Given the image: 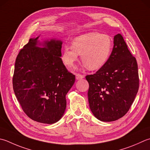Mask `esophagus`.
Segmentation results:
<instances>
[{
    "instance_id": "esophagus-1",
    "label": "esophagus",
    "mask_w": 150,
    "mask_h": 150,
    "mask_svg": "<svg viewBox=\"0 0 150 150\" xmlns=\"http://www.w3.org/2000/svg\"><path fill=\"white\" fill-rule=\"evenodd\" d=\"M75 77H76V79H83L84 78V75H81V74H79V73H77V74L75 75Z\"/></svg>"
}]
</instances>
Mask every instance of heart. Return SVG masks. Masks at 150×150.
I'll return each instance as SVG.
<instances>
[{"label":"heart","instance_id":"obj_1","mask_svg":"<svg viewBox=\"0 0 150 150\" xmlns=\"http://www.w3.org/2000/svg\"><path fill=\"white\" fill-rule=\"evenodd\" d=\"M113 47L109 35L99 32H90L75 38L71 47L66 45L62 54V60L68 67L74 66L79 54L85 67L97 70L103 67L110 57Z\"/></svg>","mask_w":150,"mask_h":150}]
</instances>
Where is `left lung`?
Wrapping results in <instances>:
<instances>
[{
    "label": "left lung",
    "instance_id": "obj_1",
    "mask_svg": "<svg viewBox=\"0 0 150 150\" xmlns=\"http://www.w3.org/2000/svg\"><path fill=\"white\" fill-rule=\"evenodd\" d=\"M90 108L102 122L121 118L133 104L139 88L138 65L120 34L114 37V47L106 64L86 76Z\"/></svg>",
    "mask_w": 150,
    "mask_h": 150
}]
</instances>
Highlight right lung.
Listing matches in <instances>:
<instances>
[{
	"mask_svg": "<svg viewBox=\"0 0 150 150\" xmlns=\"http://www.w3.org/2000/svg\"><path fill=\"white\" fill-rule=\"evenodd\" d=\"M38 38H30L17 55L13 88L29 118L52 124L64 115L66 96L75 83V76L67 71L60 58L62 42L51 39L41 44Z\"/></svg>",
	"mask_w": 150,
	"mask_h": 150,
	"instance_id": "1",
	"label": "right lung"
}]
</instances>
